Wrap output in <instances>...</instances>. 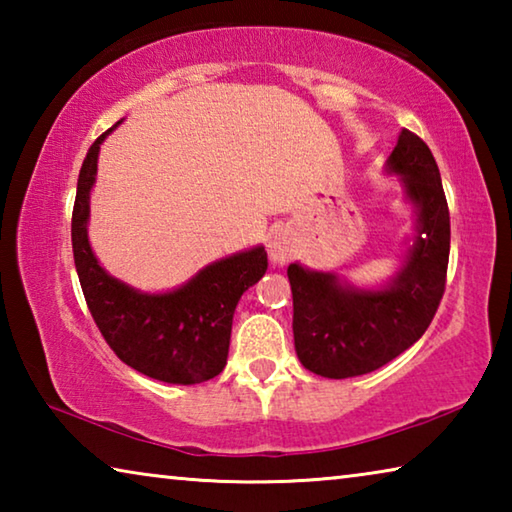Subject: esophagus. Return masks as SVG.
<instances>
[{
	"label": "esophagus",
	"mask_w": 512,
	"mask_h": 512,
	"mask_svg": "<svg viewBox=\"0 0 512 512\" xmlns=\"http://www.w3.org/2000/svg\"><path fill=\"white\" fill-rule=\"evenodd\" d=\"M293 239L289 235V230H277L268 239V257H271L273 266H284L293 259Z\"/></svg>",
	"instance_id": "1"
}]
</instances>
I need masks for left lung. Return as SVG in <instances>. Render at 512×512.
<instances>
[{
	"label": "left lung",
	"instance_id": "obj_1",
	"mask_svg": "<svg viewBox=\"0 0 512 512\" xmlns=\"http://www.w3.org/2000/svg\"><path fill=\"white\" fill-rule=\"evenodd\" d=\"M384 173L397 178L415 214L411 237L388 280L354 284L336 271L300 262L287 268L296 354L320 377L345 379L386 366L427 332L443 298L449 210L438 164L429 146L402 128Z\"/></svg>",
	"mask_w": 512,
	"mask_h": 512
}]
</instances>
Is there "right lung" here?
Instances as JSON below:
<instances>
[{
    "label": "right lung",
    "instance_id": "right-lung-1",
    "mask_svg": "<svg viewBox=\"0 0 512 512\" xmlns=\"http://www.w3.org/2000/svg\"><path fill=\"white\" fill-rule=\"evenodd\" d=\"M119 124L90 146L76 185L72 248L83 296L126 366L164 384H201L225 368L232 316L241 296L264 277L266 250L253 246L216 259L169 291H142L110 275L94 255L88 225L101 144Z\"/></svg>",
    "mask_w": 512,
    "mask_h": 512
}]
</instances>
